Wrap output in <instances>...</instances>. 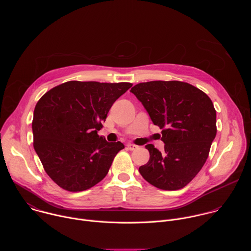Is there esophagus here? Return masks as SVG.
Masks as SVG:
<instances>
[{"mask_svg": "<svg viewBox=\"0 0 251 251\" xmlns=\"http://www.w3.org/2000/svg\"><path fill=\"white\" fill-rule=\"evenodd\" d=\"M127 148L130 150V151H134L136 149L139 148V146L135 145V144H131V143H129V144H127Z\"/></svg>", "mask_w": 251, "mask_h": 251, "instance_id": "obj_1", "label": "esophagus"}]
</instances>
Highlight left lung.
Returning a JSON list of instances; mask_svg holds the SVG:
<instances>
[{
    "label": "left lung",
    "mask_w": 251,
    "mask_h": 251,
    "mask_svg": "<svg viewBox=\"0 0 251 251\" xmlns=\"http://www.w3.org/2000/svg\"><path fill=\"white\" fill-rule=\"evenodd\" d=\"M162 129L160 152L153 144L139 172L152 186L176 191L186 187L204 165L217 135V112L210 98L196 86L177 80L149 81L130 90Z\"/></svg>",
    "instance_id": "1"
}]
</instances>
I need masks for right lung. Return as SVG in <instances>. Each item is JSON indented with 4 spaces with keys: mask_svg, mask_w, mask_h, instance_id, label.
Listing matches in <instances>:
<instances>
[{
    "mask_svg": "<svg viewBox=\"0 0 251 251\" xmlns=\"http://www.w3.org/2000/svg\"><path fill=\"white\" fill-rule=\"evenodd\" d=\"M132 83L67 81L46 92L34 107L33 148L61 189L82 192L101 182L119 151L97 131L113 103Z\"/></svg>",
    "mask_w": 251,
    "mask_h": 251,
    "instance_id": "obj_1",
    "label": "right lung"
}]
</instances>
